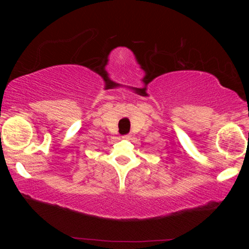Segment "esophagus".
<instances>
[{
	"mask_svg": "<svg viewBox=\"0 0 249 249\" xmlns=\"http://www.w3.org/2000/svg\"><path fill=\"white\" fill-rule=\"evenodd\" d=\"M123 138H125V140H126V138H128V135H126V136H123Z\"/></svg>",
	"mask_w": 249,
	"mask_h": 249,
	"instance_id": "obj_1",
	"label": "esophagus"
}]
</instances>
